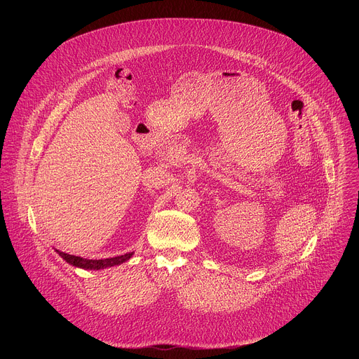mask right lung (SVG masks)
Segmentation results:
<instances>
[{
    "label": "right lung",
    "instance_id": "add662e5",
    "mask_svg": "<svg viewBox=\"0 0 359 359\" xmlns=\"http://www.w3.org/2000/svg\"><path fill=\"white\" fill-rule=\"evenodd\" d=\"M61 257L71 266L83 269V270H102V269H108V267H114V266H119L125 262H128L133 252H126L123 255H118V257H112V259H104V260H88V259H82L78 257V255H72L60 250H55Z\"/></svg>",
    "mask_w": 359,
    "mask_h": 359
}]
</instances>
